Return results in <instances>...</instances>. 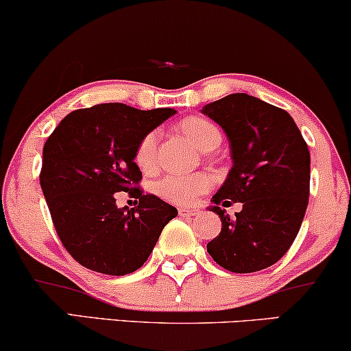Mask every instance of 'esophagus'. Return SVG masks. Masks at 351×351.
<instances>
[{"label":"esophagus","instance_id":"1","mask_svg":"<svg viewBox=\"0 0 351 351\" xmlns=\"http://www.w3.org/2000/svg\"><path fill=\"white\" fill-rule=\"evenodd\" d=\"M178 214L181 217H196L199 214V210L194 207H180Z\"/></svg>","mask_w":351,"mask_h":351}]
</instances>
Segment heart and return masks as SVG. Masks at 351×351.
<instances>
[{"mask_svg": "<svg viewBox=\"0 0 351 351\" xmlns=\"http://www.w3.org/2000/svg\"><path fill=\"white\" fill-rule=\"evenodd\" d=\"M184 136L201 150H214L221 143V132L214 123L206 118H186L180 123ZM158 132L149 131L137 143L134 149V162L141 171L150 173L157 167ZM212 186V178L204 173L194 175H167L155 183V193L165 201L176 206H188L201 194L207 193Z\"/></svg>", "mask_w": 351, "mask_h": 351, "instance_id": "heart-1", "label": "heart"}]
</instances>
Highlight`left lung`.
I'll use <instances>...</instances> for the list:
<instances>
[{"label": "left lung", "instance_id": "obj_1", "mask_svg": "<svg viewBox=\"0 0 351 351\" xmlns=\"http://www.w3.org/2000/svg\"><path fill=\"white\" fill-rule=\"evenodd\" d=\"M202 113L227 132L233 167L212 197L221 232L207 245L220 267L234 274L267 269L293 245L309 197V150L293 118L247 94H232ZM243 202L230 217L220 205Z\"/></svg>", "mask_w": 351, "mask_h": 351}]
</instances>
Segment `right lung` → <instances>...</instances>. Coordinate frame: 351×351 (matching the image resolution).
I'll list each match as a JSON object with an SVG mask.
<instances>
[{
	"label": "right lung",
	"mask_w": 351,
	"mask_h": 351,
	"mask_svg": "<svg viewBox=\"0 0 351 351\" xmlns=\"http://www.w3.org/2000/svg\"><path fill=\"white\" fill-rule=\"evenodd\" d=\"M175 113L101 104L71 112L43 145L40 186L61 243L94 272L126 275L143 267L176 208L144 194L134 162L139 139ZM140 199L118 209L116 194ZM137 202V201H136Z\"/></svg>",
	"instance_id": "obj_1"
}]
</instances>
